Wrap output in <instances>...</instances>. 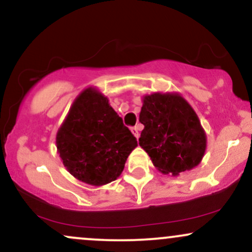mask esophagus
Returning a JSON list of instances; mask_svg holds the SVG:
<instances>
[{"label":"esophagus","instance_id":"34e87169","mask_svg":"<svg viewBox=\"0 0 252 252\" xmlns=\"http://www.w3.org/2000/svg\"><path fill=\"white\" fill-rule=\"evenodd\" d=\"M131 132H132V133H133V135H134L135 138H137V139H139V135H140V133H139V126L132 127Z\"/></svg>","mask_w":252,"mask_h":252}]
</instances>
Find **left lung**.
Masks as SVG:
<instances>
[{"instance_id":"1","label":"left lung","mask_w":252,"mask_h":252,"mask_svg":"<svg viewBox=\"0 0 252 252\" xmlns=\"http://www.w3.org/2000/svg\"><path fill=\"white\" fill-rule=\"evenodd\" d=\"M139 145L157 170L177 176L200 164L207 137L193 107L179 93L143 96Z\"/></svg>"}]
</instances>
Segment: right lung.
<instances>
[{"mask_svg": "<svg viewBox=\"0 0 252 252\" xmlns=\"http://www.w3.org/2000/svg\"><path fill=\"white\" fill-rule=\"evenodd\" d=\"M56 145L75 179L98 187L120 176L138 143L107 96L89 87L72 102L57 132Z\"/></svg>", "mask_w": 252, "mask_h": 252, "instance_id": "right-lung-1", "label": "right lung"}]
</instances>
